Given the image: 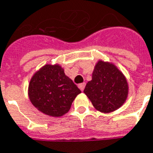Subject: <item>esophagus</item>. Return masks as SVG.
<instances>
[{
    "mask_svg": "<svg viewBox=\"0 0 153 153\" xmlns=\"http://www.w3.org/2000/svg\"><path fill=\"white\" fill-rule=\"evenodd\" d=\"M85 83H81L78 85V87H79V89H81V91H83L84 90V89H85Z\"/></svg>",
    "mask_w": 153,
    "mask_h": 153,
    "instance_id": "obj_1",
    "label": "esophagus"
}]
</instances>
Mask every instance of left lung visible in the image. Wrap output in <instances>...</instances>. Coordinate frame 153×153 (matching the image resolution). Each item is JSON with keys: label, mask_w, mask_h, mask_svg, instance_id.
I'll use <instances>...</instances> for the list:
<instances>
[{"label": "left lung", "mask_w": 153, "mask_h": 153, "mask_svg": "<svg viewBox=\"0 0 153 153\" xmlns=\"http://www.w3.org/2000/svg\"><path fill=\"white\" fill-rule=\"evenodd\" d=\"M84 93L94 108L102 113H110L123 105L128 95L127 79L112 63L98 60L86 84Z\"/></svg>", "instance_id": "left-lung-1"}]
</instances>
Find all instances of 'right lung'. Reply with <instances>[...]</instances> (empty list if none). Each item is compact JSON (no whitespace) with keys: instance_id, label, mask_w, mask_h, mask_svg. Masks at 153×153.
Instances as JSON below:
<instances>
[{"instance_id":"1","label":"right lung","mask_w":153,"mask_h":153,"mask_svg":"<svg viewBox=\"0 0 153 153\" xmlns=\"http://www.w3.org/2000/svg\"><path fill=\"white\" fill-rule=\"evenodd\" d=\"M81 93L59 64H46L41 68L32 76L28 87L33 105L51 117H60L68 112Z\"/></svg>"}]
</instances>
